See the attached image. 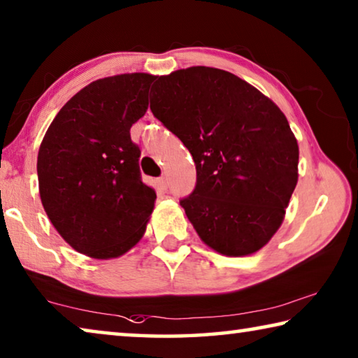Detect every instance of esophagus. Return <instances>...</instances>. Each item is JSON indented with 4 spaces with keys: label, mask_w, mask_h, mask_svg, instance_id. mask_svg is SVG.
<instances>
[{
    "label": "esophagus",
    "mask_w": 358,
    "mask_h": 358,
    "mask_svg": "<svg viewBox=\"0 0 358 358\" xmlns=\"http://www.w3.org/2000/svg\"><path fill=\"white\" fill-rule=\"evenodd\" d=\"M159 185H161L162 188H167V178H166V175H162V177L159 178Z\"/></svg>",
    "instance_id": "obj_1"
}]
</instances>
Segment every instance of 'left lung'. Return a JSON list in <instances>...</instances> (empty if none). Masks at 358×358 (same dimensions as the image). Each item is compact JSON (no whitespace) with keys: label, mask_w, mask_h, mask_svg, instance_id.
Returning a JSON list of instances; mask_svg holds the SVG:
<instances>
[{"label":"left lung","mask_w":358,"mask_h":358,"mask_svg":"<svg viewBox=\"0 0 358 358\" xmlns=\"http://www.w3.org/2000/svg\"><path fill=\"white\" fill-rule=\"evenodd\" d=\"M155 117L196 164L180 201L201 239L226 257L258 252L280 228L298 183L299 150L274 101L229 71L191 66L159 76Z\"/></svg>","instance_id":"left-lung-1"}]
</instances>
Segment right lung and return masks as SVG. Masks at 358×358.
Wrapping results in <instances>:
<instances>
[{
    "label": "right lung",
    "instance_id": "add662e5",
    "mask_svg": "<svg viewBox=\"0 0 358 358\" xmlns=\"http://www.w3.org/2000/svg\"><path fill=\"white\" fill-rule=\"evenodd\" d=\"M156 76L90 83L57 113L38 152L39 196L50 223L76 252L117 258L146 229L156 192L141 181L130 127L148 110Z\"/></svg>",
    "mask_w": 358,
    "mask_h": 358
}]
</instances>
